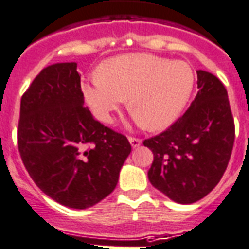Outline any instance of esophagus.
Returning a JSON list of instances; mask_svg holds the SVG:
<instances>
[{
  "label": "esophagus",
  "instance_id": "1",
  "mask_svg": "<svg viewBox=\"0 0 249 249\" xmlns=\"http://www.w3.org/2000/svg\"><path fill=\"white\" fill-rule=\"evenodd\" d=\"M129 143H131V146L132 147H139L141 145V140L136 139V137H128Z\"/></svg>",
  "mask_w": 249,
  "mask_h": 249
}]
</instances>
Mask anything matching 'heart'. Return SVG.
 Returning <instances> with one entry per match:
<instances>
[{
  "mask_svg": "<svg viewBox=\"0 0 249 249\" xmlns=\"http://www.w3.org/2000/svg\"><path fill=\"white\" fill-rule=\"evenodd\" d=\"M194 71L183 61L147 53L107 59L83 85L85 100L104 122L127 99L129 112L147 129H163L180 116L194 90Z\"/></svg>",
  "mask_w": 249,
  "mask_h": 249,
  "instance_id": "b5f03b06",
  "label": "heart"
}]
</instances>
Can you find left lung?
<instances>
[{"label":"left lung","instance_id":"obj_1","mask_svg":"<svg viewBox=\"0 0 249 249\" xmlns=\"http://www.w3.org/2000/svg\"><path fill=\"white\" fill-rule=\"evenodd\" d=\"M197 95L179 120L143 145L154 154L150 183L178 203H194L215 188L227 169L235 128L225 86L197 71Z\"/></svg>","mask_w":249,"mask_h":249}]
</instances>
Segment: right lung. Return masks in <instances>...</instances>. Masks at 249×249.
Returning a JSON list of instances; mask_svg holds the SVG:
<instances>
[{"label":"right lung","mask_w":249,"mask_h":249,"mask_svg":"<svg viewBox=\"0 0 249 249\" xmlns=\"http://www.w3.org/2000/svg\"><path fill=\"white\" fill-rule=\"evenodd\" d=\"M18 146L34 183L80 210L112 194L131 153L126 136L84 107L76 62L48 66L33 80L20 103Z\"/></svg>","instance_id":"right-lung-1"}]
</instances>
